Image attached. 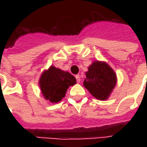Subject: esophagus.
<instances>
[{"label": "esophagus", "instance_id": "obj_1", "mask_svg": "<svg viewBox=\"0 0 147 147\" xmlns=\"http://www.w3.org/2000/svg\"><path fill=\"white\" fill-rule=\"evenodd\" d=\"M76 81H77V82L79 83L81 82V78L80 76H79V75H76Z\"/></svg>", "mask_w": 147, "mask_h": 147}]
</instances>
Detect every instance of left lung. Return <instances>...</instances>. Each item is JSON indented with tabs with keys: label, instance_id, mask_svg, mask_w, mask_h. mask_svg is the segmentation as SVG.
<instances>
[{
	"label": "left lung",
	"instance_id": "obj_1",
	"mask_svg": "<svg viewBox=\"0 0 147 147\" xmlns=\"http://www.w3.org/2000/svg\"><path fill=\"white\" fill-rule=\"evenodd\" d=\"M83 85L95 98L107 100L117 83V76L105 62L95 61L88 67Z\"/></svg>",
	"mask_w": 147,
	"mask_h": 147
}]
</instances>
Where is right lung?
Listing matches in <instances>:
<instances>
[{
    "label": "right lung",
    "instance_id": "1",
    "mask_svg": "<svg viewBox=\"0 0 147 147\" xmlns=\"http://www.w3.org/2000/svg\"><path fill=\"white\" fill-rule=\"evenodd\" d=\"M76 83V78L69 72L51 65L42 72L39 84L45 99L51 103H57L65 96L69 86Z\"/></svg>",
    "mask_w": 147,
    "mask_h": 147
}]
</instances>
